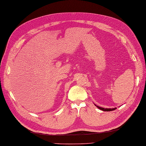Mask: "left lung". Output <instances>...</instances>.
I'll use <instances>...</instances> for the list:
<instances>
[{"label":"left lung","instance_id":"obj_1","mask_svg":"<svg viewBox=\"0 0 146 146\" xmlns=\"http://www.w3.org/2000/svg\"><path fill=\"white\" fill-rule=\"evenodd\" d=\"M96 107L98 108V109H99L100 110H103V111H112V110H115L117 108H114V109H104V108H102V107H99V106H97Z\"/></svg>","mask_w":146,"mask_h":146}]
</instances>
